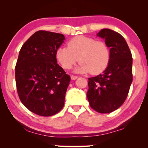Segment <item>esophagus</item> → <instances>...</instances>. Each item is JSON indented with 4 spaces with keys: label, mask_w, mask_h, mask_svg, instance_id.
Instances as JSON below:
<instances>
[{
    "label": "esophagus",
    "mask_w": 148,
    "mask_h": 148,
    "mask_svg": "<svg viewBox=\"0 0 148 148\" xmlns=\"http://www.w3.org/2000/svg\"><path fill=\"white\" fill-rule=\"evenodd\" d=\"M71 79H72V80H75V79H76L78 78V76H74V75H72V76H71Z\"/></svg>",
    "instance_id": "1"
}]
</instances>
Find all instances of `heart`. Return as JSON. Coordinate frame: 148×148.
<instances>
[{
  "label": "heart",
  "instance_id": "obj_1",
  "mask_svg": "<svg viewBox=\"0 0 148 148\" xmlns=\"http://www.w3.org/2000/svg\"><path fill=\"white\" fill-rule=\"evenodd\" d=\"M57 61L63 69L69 70L78 61L75 72L98 74L107 68L110 51L106 43L85 36H77L67 42L66 47H60L56 51Z\"/></svg>",
  "mask_w": 148,
  "mask_h": 148
}]
</instances>
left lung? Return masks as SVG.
<instances>
[{"label":"left lung","instance_id":"1","mask_svg":"<svg viewBox=\"0 0 148 148\" xmlns=\"http://www.w3.org/2000/svg\"><path fill=\"white\" fill-rule=\"evenodd\" d=\"M97 36L110 47V59L102 74L88 79L87 97L92 109L107 114L119 108L127 99L132 82V58L128 44L118 32L103 29Z\"/></svg>","mask_w":148,"mask_h":148}]
</instances>
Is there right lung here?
Wrapping results in <instances>:
<instances>
[{
    "label": "right lung",
    "instance_id": "obj_1",
    "mask_svg": "<svg viewBox=\"0 0 148 148\" xmlns=\"http://www.w3.org/2000/svg\"><path fill=\"white\" fill-rule=\"evenodd\" d=\"M64 40L62 34L38 31L19 51L16 65L17 93L24 106L38 116H53L64 106L71 77L56 57Z\"/></svg>",
    "mask_w": 148,
    "mask_h": 148
}]
</instances>
